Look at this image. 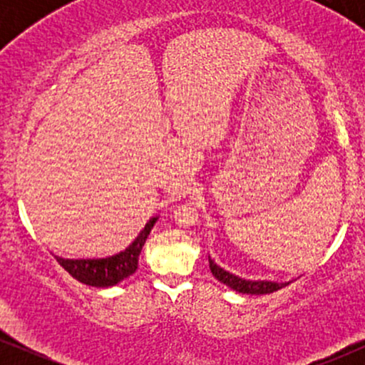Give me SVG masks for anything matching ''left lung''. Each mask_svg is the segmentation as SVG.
Returning a JSON list of instances; mask_svg holds the SVG:
<instances>
[{"label": "left lung", "mask_w": 365, "mask_h": 365, "mask_svg": "<svg viewBox=\"0 0 365 365\" xmlns=\"http://www.w3.org/2000/svg\"><path fill=\"white\" fill-rule=\"evenodd\" d=\"M209 269L217 282H221L226 287H230L232 290L238 293H247V295H266V293H273L276 290H282L283 287L290 284V282L278 283V282H267V279H245L240 278V276L228 273V271L223 269L221 266L212 261L209 257Z\"/></svg>", "instance_id": "obj_1"}]
</instances>
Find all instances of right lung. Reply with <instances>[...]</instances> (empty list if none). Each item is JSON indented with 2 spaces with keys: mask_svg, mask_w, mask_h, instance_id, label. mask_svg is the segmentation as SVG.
<instances>
[{
  "mask_svg": "<svg viewBox=\"0 0 365 365\" xmlns=\"http://www.w3.org/2000/svg\"><path fill=\"white\" fill-rule=\"evenodd\" d=\"M156 221L158 216L150 217L148 223H145L144 230H142L127 249L115 255H110V257L65 259L58 257V255H54V257L60 262V266H63V269L68 271L75 279H78L83 284L98 288L115 287L121 279L128 278L130 274L135 273L137 266H139V255L142 252V247H144Z\"/></svg>",
  "mask_w": 365,
  "mask_h": 365,
  "instance_id": "1",
  "label": "right lung"
}]
</instances>
